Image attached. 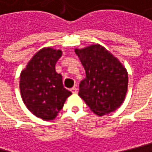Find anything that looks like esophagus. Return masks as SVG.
<instances>
[{
	"mask_svg": "<svg viewBox=\"0 0 152 152\" xmlns=\"http://www.w3.org/2000/svg\"><path fill=\"white\" fill-rule=\"evenodd\" d=\"M70 91H71V93H72L73 94H77V88H76V87H73L72 88L70 89Z\"/></svg>",
	"mask_w": 152,
	"mask_h": 152,
	"instance_id": "esophagus-1",
	"label": "esophagus"
}]
</instances>
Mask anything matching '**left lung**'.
I'll list each match as a JSON object with an SVG mask.
<instances>
[{
    "instance_id": "8db88e82",
    "label": "left lung",
    "mask_w": 152,
    "mask_h": 152,
    "mask_svg": "<svg viewBox=\"0 0 152 152\" xmlns=\"http://www.w3.org/2000/svg\"><path fill=\"white\" fill-rule=\"evenodd\" d=\"M75 53L86 71L78 95L96 115L115 111L128 91L129 76L124 65L100 44L76 48Z\"/></svg>"
}]
</instances>
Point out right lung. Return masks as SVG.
Wrapping results in <instances>:
<instances>
[{
  "label": "right lung",
  "mask_w": 152,
  "mask_h": 152,
  "mask_svg": "<svg viewBox=\"0 0 152 152\" xmlns=\"http://www.w3.org/2000/svg\"><path fill=\"white\" fill-rule=\"evenodd\" d=\"M62 51L49 47L39 50L20 73L19 88L24 104L32 114L52 121L58 114L71 92L64 88L55 64Z\"/></svg>",
  "instance_id": "obj_1"
}]
</instances>
